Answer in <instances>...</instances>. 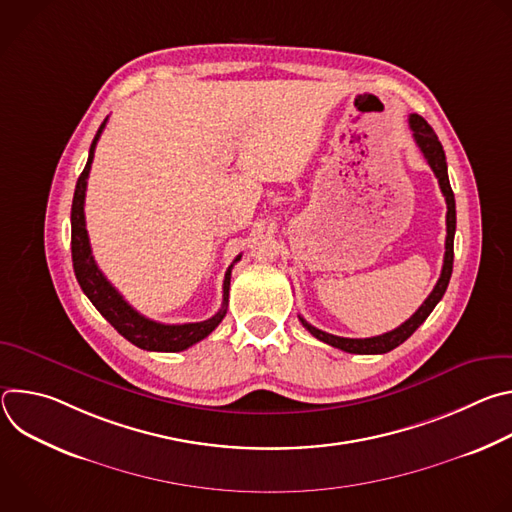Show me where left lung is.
I'll use <instances>...</instances> for the list:
<instances>
[{
	"instance_id": "8db88e82",
	"label": "left lung",
	"mask_w": 512,
	"mask_h": 512,
	"mask_svg": "<svg viewBox=\"0 0 512 512\" xmlns=\"http://www.w3.org/2000/svg\"><path fill=\"white\" fill-rule=\"evenodd\" d=\"M409 127L413 131V139L417 143V148L421 150L423 158L427 160L429 168L433 170L437 182H440L442 194L446 196V204H448V214H446V225H448V235H446V255H444V267H442V275L437 279L435 287L431 294L427 296V300L419 306V310L407 320L403 322L399 328L385 332L381 336H373V338H342V336H334L328 334L324 330H318L316 326L308 324L302 316V324L304 328L316 336L318 340L340 348L344 352L350 354H385L393 348H397L399 344H403L423 322L425 318L433 312V308L437 306L446 294L450 277H452V267H454V235H456V200H454V192L450 186V178H448V164H446V154L440 139H437L435 131L429 127V123L421 117V115H409Z\"/></svg>"
}]
</instances>
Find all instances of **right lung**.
I'll list each match as a JSON object with an SVG mask.
<instances>
[{"label": "right lung", "mask_w": 512, "mask_h": 512, "mask_svg": "<svg viewBox=\"0 0 512 512\" xmlns=\"http://www.w3.org/2000/svg\"><path fill=\"white\" fill-rule=\"evenodd\" d=\"M107 119L101 123L93 143L89 150V160L83 170V174L77 180L75 198H72V210H70V249H72V267H75V275L79 285L83 287L85 296L93 302V306L101 312V316L131 344L143 348V350H156V352H180L190 348L192 344L204 340L218 324L223 322L227 314V302H229V287H231V269L241 259V255L229 265L225 273L223 283V308L218 310L212 318L204 322H192V324H160L150 318L141 316L137 310H133L119 291L109 283V279L101 273L97 267L89 233L85 225V192H87V178L91 172V164L95 158L97 141L101 137V131L105 129Z\"/></svg>", "instance_id": "1"}]
</instances>
